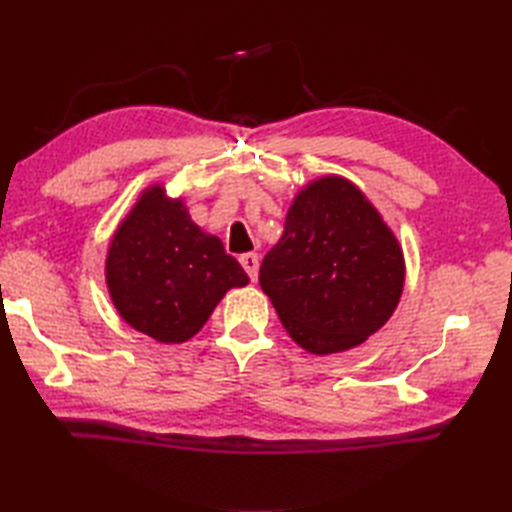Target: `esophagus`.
I'll list each match as a JSON object with an SVG mask.
<instances>
[{"label": "esophagus", "mask_w": 512, "mask_h": 512, "mask_svg": "<svg viewBox=\"0 0 512 512\" xmlns=\"http://www.w3.org/2000/svg\"><path fill=\"white\" fill-rule=\"evenodd\" d=\"M239 262H242L246 275L250 277V281H257L259 275V255L257 253H246L239 257Z\"/></svg>", "instance_id": "esophagus-1"}]
</instances>
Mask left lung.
<instances>
[{
    "label": "left lung",
    "instance_id": "1",
    "mask_svg": "<svg viewBox=\"0 0 512 512\" xmlns=\"http://www.w3.org/2000/svg\"><path fill=\"white\" fill-rule=\"evenodd\" d=\"M259 286L303 350L345 352L394 314L405 286L396 235L350 180L325 176L303 187L284 235L259 268Z\"/></svg>",
    "mask_w": 512,
    "mask_h": 512
}]
</instances>
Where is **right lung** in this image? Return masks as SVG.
<instances>
[{
  "instance_id": "obj_1",
  "label": "right lung",
  "mask_w": 512,
  "mask_h": 512,
  "mask_svg": "<svg viewBox=\"0 0 512 512\" xmlns=\"http://www.w3.org/2000/svg\"><path fill=\"white\" fill-rule=\"evenodd\" d=\"M105 279L118 314L158 343L189 341L226 290L248 284L220 237L204 233L160 184L140 195L116 228Z\"/></svg>"
}]
</instances>
